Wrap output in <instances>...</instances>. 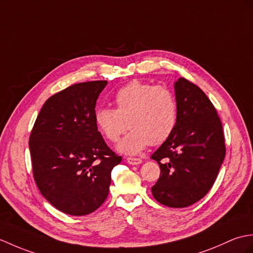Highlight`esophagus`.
Segmentation results:
<instances>
[{"mask_svg":"<svg viewBox=\"0 0 253 253\" xmlns=\"http://www.w3.org/2000/svg\"><path fill=\"white\" fill-rule=\"evenodd\" d=\"M126 161H127V164H130L132 166H136V165L142 164V159L132 158V157H128V158H126Z\"/></svg>","mask_w":253,"mask_h":253,"instance_id":"esophagus-1","label":"esophagus"}]
</instances>
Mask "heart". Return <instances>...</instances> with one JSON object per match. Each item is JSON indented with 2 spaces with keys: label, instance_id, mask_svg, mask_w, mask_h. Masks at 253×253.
Here are the masks:
<instances>
[{
  "label": "heart",
  "instance_id": "heart-1",
  "mask_svg": "<svg viewBox=\"0 0 253 253\" xmlns=\"http://www.w3.org/2000/svg\"><path fill=\"white\" fill-rule=\"evenodd\" d=\"M116 109L99 108L94 120L111 143L119 141L127 126L132 130L119 145L121 153L137 155L149 144L160 145L171 136L177 121L174 94L165 85L132 81L115 95Z\"/></svg>",
  "mask_w": 253,
  "mask_h": 253
}]
</instances>
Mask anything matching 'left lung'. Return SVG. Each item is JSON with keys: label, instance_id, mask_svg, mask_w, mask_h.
<instances>
[{"label": "left lung", "instance_id": "1", "mask_svg": "<svg viewBox=\"0 0 253 253\" xmlns=\"http://www.w3.org/2000/svg\"><path fill=\"white\" fill-rule=\"evenodd\" d=\"M174 87L177 121L171 136L151 155L161 170L151 192L161 205L185 208L211 189L226 148L220 117L203 89L184 78Z\"/></svg>", "mask_w": 253, "mask_h": 253}]
</instances>
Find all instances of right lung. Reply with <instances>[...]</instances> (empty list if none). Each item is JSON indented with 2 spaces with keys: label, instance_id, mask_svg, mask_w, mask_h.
I'll return each instance as SVG.
<instances>
[{
  "label": "right lung",
  "instance_id": "right-lung-1",
  "mask_svg": "<svg viewBox=\"0 0 253 253\" xmlns=\"http://www.w3.org/2000/svg\"><path fill=\"white\" fill-rule=\"evenodd\" d=\"M107 81L77 83L50 96L29 138L33 177L56 209L86 215L104 204L111 171L122 158L105 143L94 120Z\"/></svg>",
  "mask_w": 253,
  "mask_h": 253
}]
</instances>
